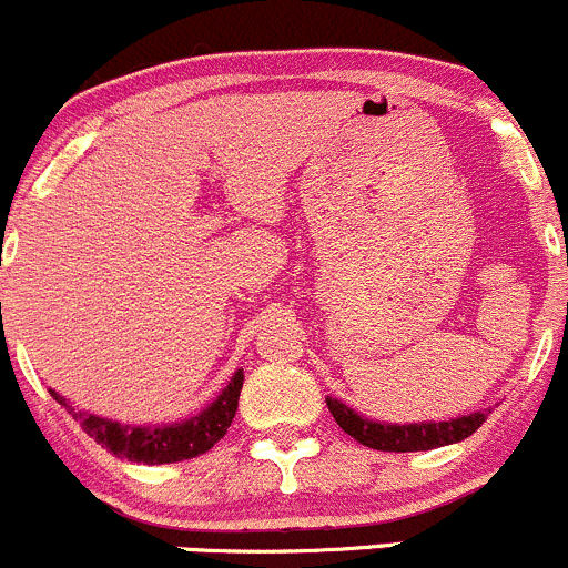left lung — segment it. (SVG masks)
Instances as JSON below:
<instances>
[{
  "label": "left lung",
  "mask_w": 568,
  "mask_h": 568,
  "mask_svg": "<svg viewBox=\"0 0 568 568\" xmlns=\"http://www.w3.org/2000/svg\"><path fill=\"white\" fill-rule=\"evenodd\" d=\"M327 410H331L336 424L347 432L349 437L361 443V446L377 448V452H429V448L448 446V443H459L470 437L478 426L487 420V413H470L462 418L440 420V424H407V426H388L377 424V420L361 418L358 413L349 410L338 399H327Z\"/></svg>",
  "instance_id": "1"
}]
</instances>
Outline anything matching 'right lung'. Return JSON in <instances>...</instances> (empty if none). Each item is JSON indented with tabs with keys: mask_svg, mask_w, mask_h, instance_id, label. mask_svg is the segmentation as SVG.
I'll list each match as a JSON object with an SVG mask.
<instances>
[{
	"mask_svg": "<svg viewBox=\"0 0 568 568\" xmlns=\"http://www.w3.org/2000/svg\"><path fill=\"white\" fill-rule=\"evenodd\" d=\"M241 388L243 369L230 379L224 394L207 410L183 420V424L172 426H122L116 420L73 413V407H68L60 394L51 390V396L60 405H65L68 413H73V418L81 420L87 435L95 443H101L114 457H122L128 462H144V465H166V462L194 459L199 454L210 452L226 435V429L232 426V418H235Z\"/></svg>",
	"mask_w": 568,
	"mask_h": 568,
	"instance_id": "right-lung-1",
	"label": "right lung"
}]
</instances>
